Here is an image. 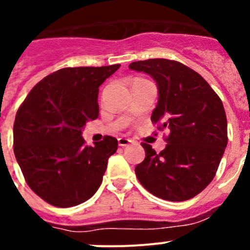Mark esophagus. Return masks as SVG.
<instances>
[{
    "label": "esophagus",
    "instance_id": "34e87169",
    "mask_svg": "<svg viewBox=\"0 0 250 250\" xmlns=\"http://www.w3.org/2000/svg\"><path fill=\"white\" fill-rule=\"evenodd\" d=\"M132 143V140L128 139V138H118V145L120 146H129Z\"/></svg>",
    "mask_w": 250,
    "mask_h": 250
}]
</instances>
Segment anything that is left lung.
Instances as JSON below:
<instances>
[{"label":"left lung","mask_w":250,"mask_h":250,"mask_svg":"<svg viewBox=\"0 0 250 250\" xmlns=\"http://www.w3.org/2000/svg\"><path fill=\"white\" fill-rule=\"evenodd\" d=\"M155 81L157 105L152 123L168 129L167 145L157 154L143 143L145 159L135 174L155 197L184 202L212 181L227 146L224 105L200 74L177 61L151 58L129 64Z\"/></svg>","instance_id":"obj_1"}]
</instances>
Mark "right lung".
I'll use <instances>...</instances> for the list:
<instances>
[{"label": "right lung", "instance_id": "1", "mask_svg": "<svg viewBox=\"0 0 250 250\" xmlns=\"http://www.w3.org/2000/svg\"><path fill=\"white\" fill-rule=\"evenodd\" d=\"M120 66L60 69L39 82L17 112V162L31 190L53 207L86 202L103 182L117 139L86 146L82 133L99 116V86Z\"/></svg>", "mask_w": 250, "mask_h": 250}]
</instances>
